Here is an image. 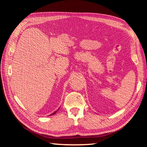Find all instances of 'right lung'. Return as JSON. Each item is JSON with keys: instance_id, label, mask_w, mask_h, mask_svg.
Returning <instances> with one entry per match:
<instances>
[{"instance_id": "add662e5", "label": "right lung", "mask_w": 147, "mask_h": 147, "mask_svg": "<svg viewBox=\"0 0 147 147\" xmlns=\"http://www.w3.org/2000/svg\"><path fill=\"white\" fill-rule=\"evenodd\" d=\"M59 108L58 109H57V110L56 111H55V112H53V113H52V114H51V115H55V113H56V112H57V111H58V110H59Z\"/></svg>"}]
</instances>
